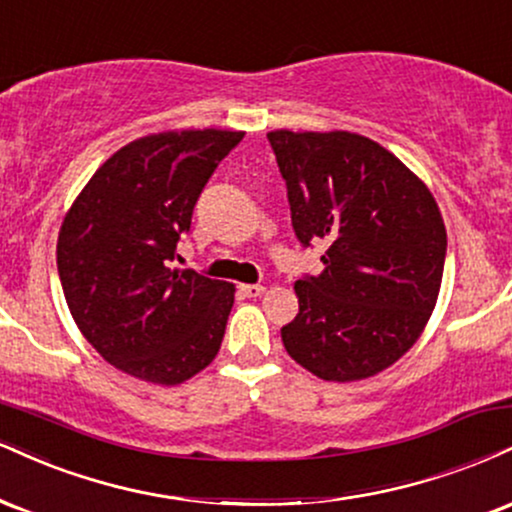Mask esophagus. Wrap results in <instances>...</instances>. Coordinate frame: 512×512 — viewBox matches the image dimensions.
I'll list each match as a JSON object with an SVG mask.
<instances>
[{
    "label": "esophagus",
    "mask_w": 512,
    "mask_h": 512,
    "mask_svg": "<svg viewBox=\"0 0 512 512\" xmlns=\"http://www.w3.org/2000/svg\"><path fill=\"white\" fill-rule=\"evenodd\" d=\"M240 291H243V295H248V298H260L264 293V286H260V283H245V286H240Z\"/></svg>",
    "instance_id": "34e87169"
}]
</instances>
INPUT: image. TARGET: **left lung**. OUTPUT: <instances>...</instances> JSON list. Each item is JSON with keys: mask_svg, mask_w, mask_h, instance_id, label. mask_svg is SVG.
<instances>
[{"mask_svg": "<svg viewBox=\"0 0 512 512\" xmlns=\"http://www.w3.org/2000/svg\"><path fill=\"white\" fill-rule=\"evenodd\" d=\"M303 248L324 272L295 281L288 355L324 381H357L415 346L439 298L446 226L429 188L365 135L267 133Z\"/></svg>", "mask_w": 512, "mask_h": 512, "instance_id": "1", "label": "left lung"}]
</instances>
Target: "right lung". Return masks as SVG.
<instances>
[{
    "instance_id": "right-lung-1",
    "label": "right lung",
    "mask_w": 512,
    "mask_h": 512,
    "mask_svg": "<svg viewBox=\"0 0 512 512\" xmlns=\"http://www.w3.org/2000/svg\"><path fill=\"white\" fill-rule=\"evenodd\" d=\"M243 131H169L133 140L80 190L57 243L66 305L109 365L174 386L214 360L233 283L171 269L202 188Z\"/></svg>"
}]
</instances>
